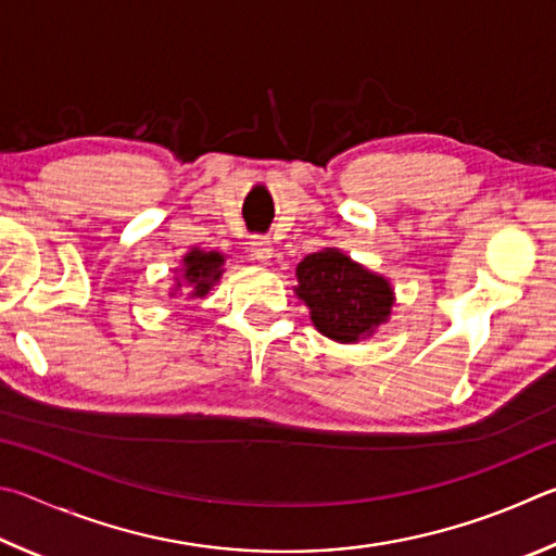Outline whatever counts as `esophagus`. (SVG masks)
<instances>
[{"instance_id": "esophagus-1", "label": "esophagus", "mask_w": 556, "mask_h": 556, "mask_svg": "<svg viewBox=\"0 0 556 556\" xmlns=\"http://www.w3.org/2000/svg\"><path fill=\"white\" fill-rule=\"evenodd\" d=\"M251 256L258 263H270L273 258V247L266 237H256L251 241Z\"/></svg>"}]
</instances>
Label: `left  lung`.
Instances as JSON below:
<instances>
[{
  "mask_svg": "<svg viewBox=\"0 0 556 556\" xmlns=\"http://www.w3.org/2000/svg\"><path fill=\"white\" fill-rule=\"evenodd\" d=\"M295 278V295L307 305L317 332L332 342H364L393 315L391 280L337 247L307 253Z\"/></svg>",
  "mask_w": 556,
  "mask_h": 556,
  "instance_id": "left-lung-1",
  "label": "left lung"
}]
</instances>
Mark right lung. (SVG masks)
Returning <instances> with one entry per match:
<instances>
[{
	"label": "right lung",
	"mask_w": 556,
	"mask_h": 556,
	"mask_svg": "<svg viewBox=\"0 0 556 556\" xmlns=\"http://www.w3.org/2000/svg\"><path fill=\"white\" fill-rule=\"evenodd\" d=\"M224 263H227V256L222 251H204L192 247L180 258V266L175 268V283L170 286L168 295H185L188 300L204 298L219 283L222 273L227 270Z\"/></svg>",
	"instance_id": "right-lung-1"
}]
</instances>
